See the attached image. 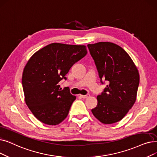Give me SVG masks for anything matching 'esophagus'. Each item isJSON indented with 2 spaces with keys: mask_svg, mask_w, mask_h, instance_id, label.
I'll list each match as a JSON object with an SVG mask.
<instances>
[{
  "mask_svg": "<svg viewBox=\"0 0 157 157\" xmlns=\"http://www.w3.org/2000/svg\"><path fill=\"white\" fill-rule=\"evenodd\" d=\"M79 96L81 98H83V99H86V98H88L90 96V94H86V95H79Z\"/></svg>",
  "mask_w": 157,
  "mask_h": 157,
  "instance_id": "34e87169",
  "label": "esophagus"
}]
</instances>
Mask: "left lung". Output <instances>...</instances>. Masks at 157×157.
<instances>
[{
    "label": "left lung",
    "instance_id": "1",
    "mask_svg": "<svg viewBox=\"0 0 157 157\" xmlns=\"http://www.w3.org/2000/svg\"><path fill=\"white\" fill-rule=\"evenodd\" d=\"M101 82L108 83L98 95L94 116L104 124L121 121L134 105L139 85V74L128 54L111 42L88 44Z\"/></svg>",
    "mask_w": 157,
    "mask_h": 157
}]
</instances>
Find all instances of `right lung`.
Listing matches in <instances>:
<instances>
[{
	"instance_id": "right-lung-1",
	"label": "right lung",
	"mask_w": 157,
	"mask_h": 157,
	"mask_svg": "<svg viewBox=\"0 0 157 157\" xmlns=\"http://www.w3.org/2000/svg\"><path fill=\"white\" fill-rule=\"evenodd\" d=\"M87 54L86 46L52 43L36 52L24 67L25 103L43 123L56 125L68 115L76 96L58 85L72 66Z\"/></svg>"
}]
</instances>
